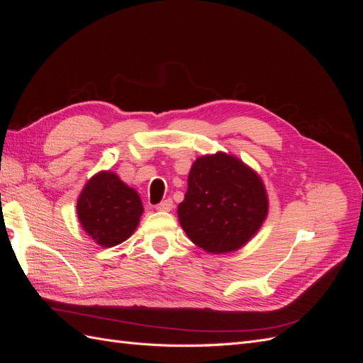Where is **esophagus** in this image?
Here are the masks:
<instances>
[{"mask_svg":"<svg viewBox=\"0 0 363 363\" xmlns=\"http://www.w3.org/2000/svg\"><path fill=\"white\" fill-rule=\"evenodd\" d=\"M172 207H174V204H172L171 199L163 200L162 203H159L156 206V208H157V211H160V212H169V211H172Z\"/></svg>","mask_w":363,"mask_h":363,"instance_id":"esophagus-1","label":"esophagus"}]
</instances>
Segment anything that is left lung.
<instances>
[{"instance_id": "8db88e82", "label": "left lung", "mask_w": 363, "mask_h": 363, "mask_svg": "<svg viewBox=\"0 0 363 363\" xmlns=\"http://www.w3.org/2000/svg\"><path fill=\"white\" fill-rule=\"evenodd\" d=\"M267 215L265 184L242 160L219 151L194 162L179 221L196 247L213 255L236 251Z\"/></svg>"}]
</instances>
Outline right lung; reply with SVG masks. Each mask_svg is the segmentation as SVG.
Segmentation results:
<instances>
[{
    "mask_svg": "<svg viewBox=\"0 0 363 363\" xmlns=\"http://www.w3.org/2000/svg\"><path fill=\"white\" fill-rule=\"evenodd\" d=\"M142 212L139 194L111 171L95 174L77 200L83 230L104 248L124 242L133 235Z\"/></svg>",
    "mask_w": 363,
    "mask_h": 363,
    "instance_id": "obj_1",
    "label": "right lung"
}]
</instances>
